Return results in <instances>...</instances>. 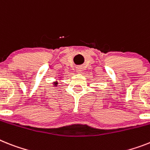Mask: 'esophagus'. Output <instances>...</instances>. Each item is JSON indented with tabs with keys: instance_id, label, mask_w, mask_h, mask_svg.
Masks as SVG:
<instances>
[{
	"instance_id": "34e87169",
	"label": "esophagus",
	"mask_w": 150,
	"mask_h": 150,
	"mask_svg": "<svg viewBox=\"0 0 150 150\" xmlns=\"http://www.w3.org/2000/svg\"><path fill=\"white\" fill-rule=\"evenodd\" d=\"M76 71H77V72L80 73L81 71H82V68L80 67V66H79V67H77L76 68Z\"/></svg>"
}]
</instances>
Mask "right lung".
<instances>
[{
	"label": "right lung",
	"mask_w": 150,
	"mask_h": 150,
	"mask_svg": "<svg viewBox=\"0 0 150 150\" xmlns=\"http://www.w3.org/2000/svg\"><path fill=\"white\" fill-rule=\"evenodd\" d=\"M54 84H55V85H57V82H55Z\"/></svg>",
	"instance_id": "1"
}]
</instances>
